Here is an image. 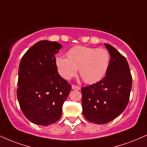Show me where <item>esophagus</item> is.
<instances>
[{
  "label": "esophagus",
  "instance_id": "34e87169",
  "mask_svg": "<svg viewBox=\"0 0 147 147\" xmlns=\"http://www.w3.org/2000/svg\"><path fill=\"white\" fill-rule=\"evenodd\" d=\"M72 88L73 90H79L81 89V88L79 86H77V85H72Z\"/></svg>",
  "mask_w": 147,
  "mask_h": 147
}]
</instances>
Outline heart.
I'll return each mask as SVG.
<instances>
[{
    "label": "heart",
    "mask_w": 147,
    "mask_h": 147,
    "mask_svg": "<svg viewBox=\"0 0 147 147\" xmlns=\"http://www.w3.org/2000/svg\"><path fill=\"white\" fill-rule=\"evenodd\" d=\"M66 57L56 58V65L60 75L70 79L79 70V74L88 84L98 82L105 77L110 63V55L103 48L75 46L66 53Z\"/></svg>",
    "instance_id": "obj_1"
}]
</instances>
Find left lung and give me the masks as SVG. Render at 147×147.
I'll return each instance as SVG.
<instances>
[{
	"instance_id": "1",
	"label": "left lung",
	"mask_w": 147,
	"mask_h": 147,
	"mask_svg": "<svg viewBox=\"0 0 147 147\" xmlns=\"http://www.w3.org/2000/svg\"><path fill=\"white\" fill-rule=\"evenodd\" d=\"M110 55L105 77L98 82L81 88L84 117L91 123L105 124L117 118L127 107L132 86V76L126 58L109 44Z\"/></svg>"
}]
</instances>
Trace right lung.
Masks as SVG:
<instances>
[{"label": "right lung", "mask_w": 147, "mask_h": 147, "mask_svg": "<svg viewBox=\"0 0 147 147\" xmlns=\"http://www.w3.org/2000/svg\"><path fill=\"white\" fill-rule=\"evenodd\" d=\"M61 48L56 42L42 40L20 61L18 100L25 117L35 125L48 126L57 121L71 90V85L57 72L55 55Z\"/></svg>", "instance_id": "obj_1"}]
</instances>
